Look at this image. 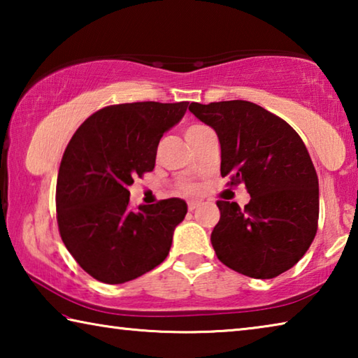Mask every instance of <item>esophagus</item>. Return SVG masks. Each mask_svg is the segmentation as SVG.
I'll use <instances>...</instances> for the list:
<instances>
[{
  "mask_svg": "<svg viewBox=\"0 0 358 358\" xmlns=\"http://www.w3.org/2000/svg\"><path fill=\"white\" fill-rule=\"evenodd\" d=\"M199 205H201V202H197V201H189V202H187V210H189V211H194V210H196V208L199 207Z\"/></svg>",
  "mask_w": 358,
  "mask_h": 358,
  "instance_id": "34e87169",
  "label": "esophagus"
}]
</instances>
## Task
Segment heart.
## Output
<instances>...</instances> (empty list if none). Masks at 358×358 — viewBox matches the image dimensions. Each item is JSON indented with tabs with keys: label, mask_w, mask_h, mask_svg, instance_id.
Masks as SVG:
<instances>
[{
	"label": "heart",
	"mask_w": 358,
	"mask_h": 358,
	"mask_svg": "<svg viewBox=\"0 0 358 358\" xmlns=\"http://www.w3.org/2000/svg\"><path fill=\"white\" fill-rule=\"evenodd\" d=\"M203 129H205V126H202V124H191V126H187V128L185 129L186 141L189 142L194 136L199 134V132L203 131ZM185 191L186 192H194V191H196V187H194V186H186Z\"/></svg>",
	"instance_id": "obj_1"
}]
</instances>
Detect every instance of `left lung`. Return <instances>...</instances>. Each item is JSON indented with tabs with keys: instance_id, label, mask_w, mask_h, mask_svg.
Listing matches in <instances>:
<instances>
[{
	"instance_id": "1",
	"label": "left lung",
	"mask_w": 358,
	"mask_h": 358,
	"mask_svg": "<svg viewBox=\"0 0 358 358\" xmlns=\"http://www.w3.org/2000/svg\"><path fill=\"white\" fill-rule=\"evenodd\" d=\"M191 113L216 131L221 175L245 185L251 201H217L211 232L217 259L257 280L284 273L305 256L317 232L319 181L300 136L250 101L191 102Z\"/></svg>"
}]
</instances>
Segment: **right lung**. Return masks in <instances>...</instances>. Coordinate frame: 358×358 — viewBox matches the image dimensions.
<instances>
[{"mask_svg": "<svg viewBox=\"0 0 358 358\" xmlns=\"http://www.w3.org/2000/svg\"><path fill=\"white\" fill-rule=\"evenodd\" d=\"M189 102H131L101 108L66 147L57 180V220L63 243L94 280L123 284L167 257L187 205L166 199L129 207L134 178L155 169L161 137Z\"/></svg>", "mask_w": 358, "mask_h": 358, "instance_id": "right-lung-1", "label": "right lung"}]
</instances>
